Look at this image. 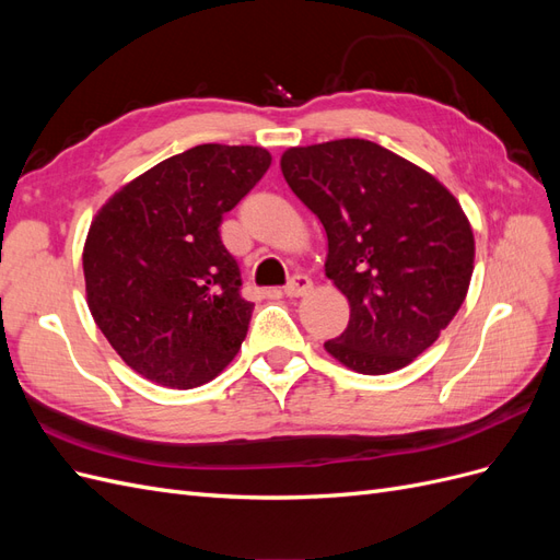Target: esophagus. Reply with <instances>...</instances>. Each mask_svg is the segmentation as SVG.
Returning <instances> with one entry per match:
<instances>
[{
  "label": "esophagus",
  "instance_id": "1",
  "mask_svg": "<svg viewBox=\"0 0 560 560\" xmlns=\"http://www.w3.org/2000/svg\"><path fill=\"white\" fill-rule=\"evenodd\" d=\"M311 290H313V280L308 276H294L290 282L284 284V294L292 296V299L306 296Z\"/></svg>",
  "mask_w": 560,
  "mask_h": 560
}]
</instances>
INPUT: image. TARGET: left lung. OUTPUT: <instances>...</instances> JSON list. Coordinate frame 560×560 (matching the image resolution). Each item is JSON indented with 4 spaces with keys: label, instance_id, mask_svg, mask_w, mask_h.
<instances>
[{
    "label": "left lung",
    "instance_id": "left-lung-1",
    "mask_svg": "<svg viewBox=\"0 0 560 560\" xmlns=\"http://www.w3.org/2000/svg\"><path fill=\"white\" fill-rule=\"evenodd\" d=\"M280 167L325 226V273L350 303L346 331L325 350L366 376L411 364L469 290L474 233L460 202L416 163L358 138L292 147Z\"/></svg>",
    "mask_w": 560,
    "mask_h": 560
}]
</instances>
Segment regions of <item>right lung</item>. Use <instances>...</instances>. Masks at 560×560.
Masks as SVG:
<instances>
[{
    "instance_id": "1",
    "label": "right lung",
    "mask_w": 560,
    "mask_h": 560,
    "mask_svg": "<svg viewBox=\"0 0 560 560\" xmlns=\"http://www.w3.org/2000/svg\"><path fill=\"white\" fill-rule=\"evenodd\" d=\"M270 165L264 147L198 144L121 186L83 245L86 301L121 360L151 383L191 389L238 354L254 303L219 235Z\"/></svg>"
}]
</instances>
